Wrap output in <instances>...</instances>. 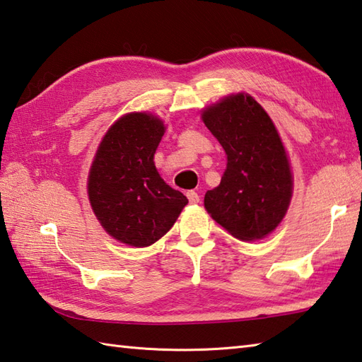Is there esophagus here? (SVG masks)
<instances>
[{
    "mask_svg": "<svg viewBox=\"0 0 362 362\" xmlns=\"http://www.w3.org/2000/svg\"><path fill=\"white\" fill-rule=\"evenodd\" d=\"M187 197H188L189 204H197L199 201H201V197H199L196 191H187Z\"/></svg>",
    "mask_w": 362,
    "mask_h": 362,
    "instance_id": "obj_1",
    "label": "esophagus"
}]
</instances>
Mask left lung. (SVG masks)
<instances>
[{"label":"left lung","instance_id":"left-lung-1","mask_svg":"<svg viewBox=\"0 0 362 362\" xmlns=\"http://www.w3.org/2000/svg\"><path fill=\"white\" fill-rule=\"evenodd\" d=\"M202 119L227 153V169L219 187L206 191L205 209L238 240H261L280 224L292 196L289 161L279 132L247 95L209 107Z\"/></svg>","mask_w":362,"mask_h":362}]
</instances>
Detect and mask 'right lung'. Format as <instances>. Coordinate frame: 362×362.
Segmentation results:
<instances>
[{
    "label": "right lung",
    "instance_id": "obj_1",
    "mask_svg": "<svg viewBox=\"0 0 362 362\" xmlns=\"http://www.w3.org/2000/svg\"><path fill=\"white\" fill-rule=\"evenodd\" d=\"M165 134L160 119L129 113L103 138L88 175V197L105 232L135 247L160 240L188 199L163 182L153 153Z\"/></svg>",
    "mask_w": 362,
    "mask_h": 362
}]
</instances>
